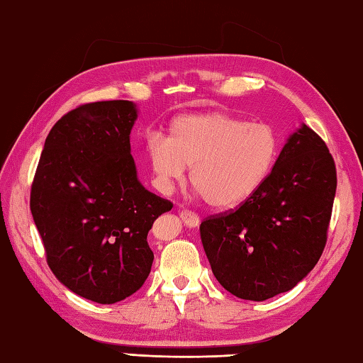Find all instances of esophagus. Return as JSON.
<instances>
[{"instance_id":"34e87169","label":"esophagus","mask_w":363,"mask_h":363,"mask_svg":"<svg viewBox=\"0 0 363 363\" xmlns=\"http://www.w3.org/2000/svg\"><path fill=\"white\" fill-rule=\"evenodd\" d=\"M180 218L188 228H196V226H199V223H201V218L198 217V215H196L194 212H189V211H182Z\"/></svg>"}]
</instances>
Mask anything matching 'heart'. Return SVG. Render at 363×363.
I'll use <instances>...</instances> for the list:
<instances>
[{"label":"heart","instance_id":"b5f03b06","mask_svg":"<svg viewBox=\"0 0 363 363\" xmlns=\"http://www.w3.org/2000/svg\"><path fill=\"white\" fill-rule=\"evenodd\" d=\"M279 151L272 125L207 111L175 118L165 140H151L146 157L159 191L170 193L191 167L189 180L208 206L234 208L263 188Z\"/></svg>","mask_w":363,"mask_h":363}]
</instances>
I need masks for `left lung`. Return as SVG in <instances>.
Returning <instances> with one entry per match:
<instances>
[{"label": "left lung", "mask_w": 363, "mask_h": 363, "mask_svg": "<svg viewBox=\"0 0 363 363\" xmlns=\"http://www.w3.org/2000/svg\"><path fill=\"white\" fill-rule=\"evenodd\" d=\"M335 193L333 157L325 142L301 124L252 199L201 223V240L217 281L250 301L294 289L322 255Z\"/></svg>", "instance_id": "left-lung-1"}]
</instances>
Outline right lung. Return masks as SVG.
<instances>
[{
	"mask_svg": "<svg viewBox=\"0 0 363 363\" xmlns=\"http://www.w3.org/2000/svg\"><path fill=\"white\" fill-rule=\"evenodd\" d=\"M138 116L129 100L86 104L60 118L44 142L30 208L48 264L73 294L113 304L151 271L148 231L172 202L145 189L130 155Z\"/></svg>",
	"mask_w": 363,
	"mask_h": 363,
	"instance_id": "1",
	"label": "right lung"
}]
</instances>
